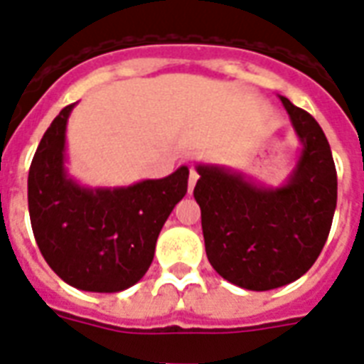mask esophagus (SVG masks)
I'll return each instance as SVG.
<instances>
[{"label": "esophagus", "instance_id": "1", "mask_svg": "<svg viewBox=\"0 0 364 364\" xmlns=\"http://www.w3.org/2000/svg\"><path fill=\"white\" fill-rule=\"evenodd\" d=\"M197 178H199V174H197L196 168H191V171H190V178H188V190H190V193H191V190L196 188Z\"/></svg>", "mask_w": 364, "mask_h": 364}]
</instances>
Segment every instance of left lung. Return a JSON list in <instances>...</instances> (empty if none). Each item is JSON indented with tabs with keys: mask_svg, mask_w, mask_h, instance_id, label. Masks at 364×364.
Returning a JSON list of instances; mask_svg holds the SVG:
<instances>
[{
	"mask_svg": "<svg viewBox=\"0 0 364 364\" xmlns=\"http://www.w3.org/2000/svg\"><path fill=\"white\" fill-rule=\"evenodd\" d=\"M279 98L304 146L287 184L267 190L230 168L197 165L201 178L193 196L207 258L226 281L247 290L302 277L325 247L336 208V167L325 132L306 109Z\"/></svg>",
	"mask_w": 364,
	"mask_h": 364,
	"instance_id": "1",
	"label": "left lung"
}]
</instances>
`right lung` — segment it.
<instances>
[{"instance_id":"obj_1","label":"right lung","mask_w":364,"mask_h":364,"mask_svg":"<svg viewBox=\"0 0 364 364\" xmlns=\"http://www.w3.org/2000/svg\"><path fill=\"white\" fill-rule=\"evenodd\" d=\"M70 104L45 131L28 173L33 237L50 269L89 292H119L148 272L163 224L188 191V167L127 188H83L64 167Z\"/></svg>"}]
</instances>
